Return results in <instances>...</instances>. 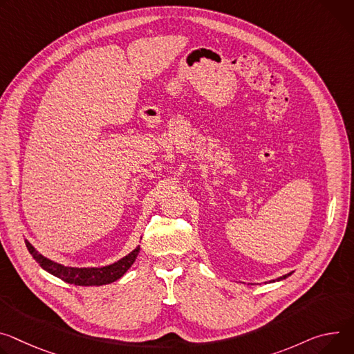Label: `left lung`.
Segmentation results:
<instances>
[{"label": "left lung", "instance_id": "obj_1", "mask_svg": "<svg viewBox=\"0 0 354 354\" xmlns=\"http://www.w3.org/2000/svg\"><path fill=\"white\" fill-rule=\"evenodd\" d=\"M291 274H292V272H289V274H286V275H282V277H279V278H278V279H277V281H281V279H285V278H286V277H289V275H291Z\"/></svg>", "mask_w": 354, "mask_h": 354}]
</instances>
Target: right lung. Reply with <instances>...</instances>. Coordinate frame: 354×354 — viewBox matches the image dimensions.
I'll list each match as a JSON object with an SVG mask.
<instances>
[{
	"mask_svg": "<svg viewBox=\"0 0 354 354\" xmlns=\"http://www.w3.org/2000/svg\"><path fill=\"white\" fill-rule=\"evenodd\" d=\"M26 248L30 252V255L34 257L35 261L49 274L60 278L62 281H65L68 283H73V285H80V286H93V285H107L111 283L114 281H117L118 278H121L128 268H130L137 255L140 252V245L133 250L130 254H127L125 257H122L121 260H118L114 264L106 266V267H87V268H76V267H66L57 264L46 257H44L42 254H39L35 247L32 245L28 240H25Z\"/></svg>",
	"mask_w": 354,
	"mask_h": 354,
	"instance_id": "1",
	"label": "right lung"
}]
</instances>
